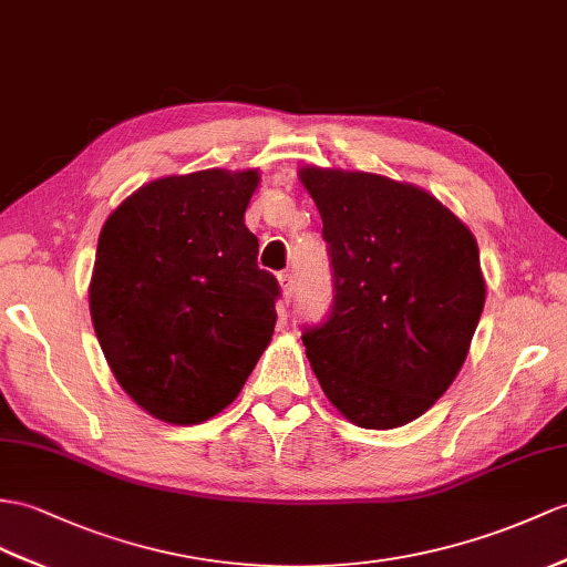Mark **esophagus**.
Segmentation results:
<instances>
[{"label":"esophagus","mask_w":567,"mask_h":567,"mask_svg":"<svg viewBox=\"0 0 567 567\" xmlns=\"http://www.w3.org/2000/svg\"><path fill=\"white\" fill-rule=\"evenodd\" d=\"M279 284H281V291H284L286 302H291V298L296 293V276L291 271H281L279 274Z\"/></svg>","instance_id":"obj_1"}]
</instances>
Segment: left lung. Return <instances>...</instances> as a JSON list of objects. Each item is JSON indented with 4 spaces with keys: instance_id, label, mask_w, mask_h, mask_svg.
<instances>
[{
    "instance_id": "obj_1",
    "label": "left lung",
    "mask_w": 567,
    "mask_h": 567,
    "mask_svg": "<svg viewBox=\"0 0 567 567\" xmlns=\"http://www.w3.org/2000/svg\"><path fill=\"white\" fill-rule=\"evenodd\" d=\"M322 216L331 306L302 327L327 399L361 427L419 419L457 378L486 300L478 247L427 192L306 168Z\"/></svg>"
}]
</instances>
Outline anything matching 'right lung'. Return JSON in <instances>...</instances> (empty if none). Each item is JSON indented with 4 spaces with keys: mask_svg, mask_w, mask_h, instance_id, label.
I'll return each mask as SVG.
<instances>
[{
    "mask_svg": "<svg viewBox=\"0 0 567 567\" xmlns=\"http://www.w3.org/2000/svg\"><path fill=\"white\" fill-rule=\"evenodd\" d=\"M257 183V171L154 179L101 230L95 337L120 388L161 421L224 411L274 334L281 286L245 226Z\"/></svg>",
    "mask_w": 567,
    "mask_h": 567,
    "instance_id": "right-lung-1",
    "label": "right lung"
}]
</instances>
